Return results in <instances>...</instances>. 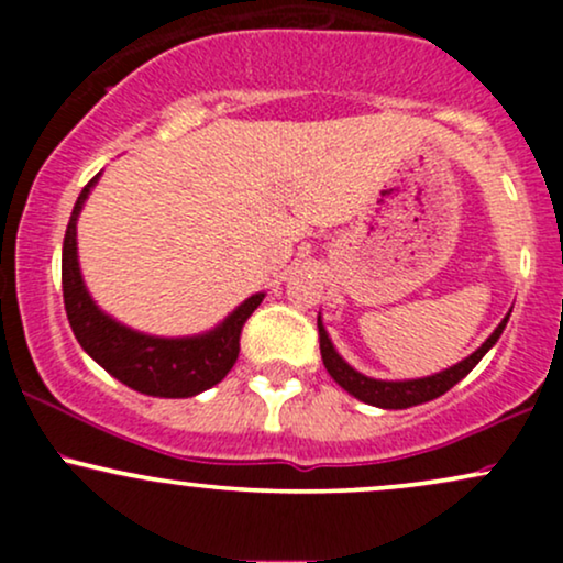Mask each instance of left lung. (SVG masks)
I'll return each instance as SVG.
<instances>
[{
  "mask_svg": "<svg viewBox=\"0 0 563 563\" xmlns=\"http://www.w3.org/2000/svg\"><path fill=\"white\" fill-rule=\"evenodd\" d=\"M508 318L510 314L503 318L500 325L495 328V333L489 335V339L484 341V344L476 349L474 354H468L466 360H461L457 365L448 367V371L434 373V376L412 378V380H378V378H367V376H363V373H357L352 365L344 363V357H341L339 352H335L331 339H328L325 328H322V322L318 318L322 365H325V371L331 373V378L335 380V384H339L341 389H346L352 397H357L360 402L384 407V410H405V407L423 405V402H429V399L442 397V394L450 391L457 380L466 378L468 373L476 367V363L484 357V354L495 346V341L500 339V333L506 331Z\"/></svg>",
  "mask_w": 563,
  "mask_h": 563,
  "instance_id": "1",
  "label": "left lung"
}]
</instances>
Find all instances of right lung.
Masks as SVG:
<instances>
[{
  "mask_svg": "<svg viewBox=\"0 0 563 563\" xmlns=\"http://www.w3.org/2000/svg\"><path fill=\"white\" fill-rule=\"evenodd\" d=\"M97 177L89 179L76 200L66 241H63V301H66V314L76 341L97 365L106 367L129 389L169 399L196 397L219 384L235 365L238 352H241V331L251 312L262 303L264 294L245 299L214 331L190 335V339L145 335L108 318L97 309L84 286L79 256H76V219Z\"/></svg>",
  "mask_w": 563,
  "mask_h": 563,
  "instance_id": "1",
  "label": "right lung"
}]
</instances>
